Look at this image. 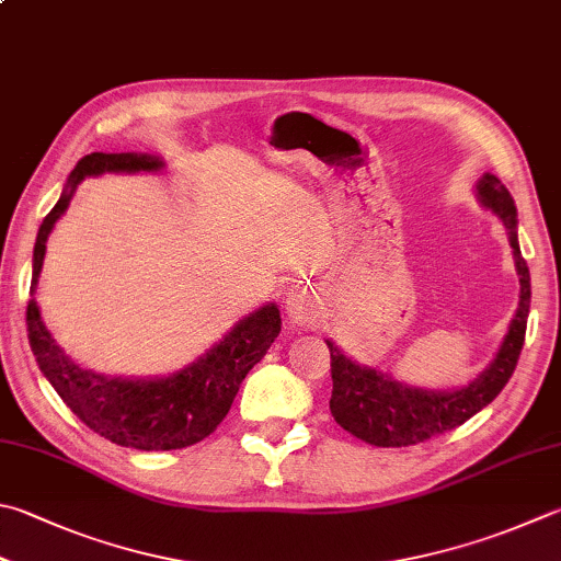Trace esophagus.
<instances>
[{
    "mask_svg": "<svg viewBox=\"0 0 561 561\" xmlns=\"http://www.w3.org/2000/svg\"><path fill=\"white\" fill-rule=\"evenodd\" d=\"M285 312L298 327H312L317 322V302L308 293H290L285 300Z\"/></svg>",
    "mask_w": 561,
    "mask_h": 561,
    "instance_id": "1",
    "label": "esophagus"
}]
</instances>
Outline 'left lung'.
<instances>
[{
  "label": "left lung",
  "instance_id": "8db88e82",
  "mask_svg": "<svg viewBox=\"0 0 561 561\" xmlns=\"http://www.w3.org/2000/svg\"><path fill=\"white\" fill-rule=\"evenodd\" d=\"M473 193H477L481 207L491 209L503 221L513 249L517 278H520V295H517V308L508 332L489 366L467 386L457 388L405 383L383 368L356 362L327 336L324 342L332 356L330 410L346 432L368 445L410 447L459 427L489 405L515 371L525 342L527 314H530V271H527L520 244H517L515 199L493 173H483Z\"/></svg>",
  "mask_w": 561,
  "mask_h": 561
}]
</instances>
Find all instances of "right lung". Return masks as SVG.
<instances>
[{
	"instance_id": "obj_1",
	"label": "right lung",
	"mask_w": 561,
	"mask_h": 561,
	"mask_svg": "<svg viewBox=\"0 0 561 561\" xmlns=\"http://www.w3.org/2000/svg\"><path fill=\"white\" fill-rule=\"evenodd\" d=\"M165 161L153 153H90L68 175L60 199L38 229L34 276L26 308L28 342L41 374L58 390L66 405L100 437L119 447L144 451L183 449L213 435L234 403L241 380L256 366L280 332L276 302L244 314L219 342L195 362L161 376H110L82 366L66 354L36 302V285L44 268L46 241L66 215L84 178L104 173H161Z\"/></svg>"
}]
</instances>
